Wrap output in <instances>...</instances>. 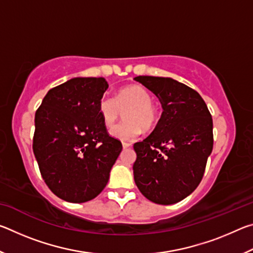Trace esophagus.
<instances>
[{
  "mask_svg": "<svg viewBox=\"0 0 253 253\" xmlns=\"http://www.w3.org/2000/svg\"><path fill=\"white\" fill-rule=\"evenodd\" d=\"M130 146H131V144H130V143H125V142H123V147H124V149L129 148Z\"/></svg>",
  "mask_w": 253,
  "mask_h": 253,
  "instance_id": "esophagus-1",
  "label": "esophagus"
}]
</instances>
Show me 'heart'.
<instances>
[{
  "instance_id": "heart-1",
  "label": "heart",
  "mask_w": 253,
  "mask_h": 253,
  "mask_svg": "<svg viewBox=\"0 0 253 253\" xmlns=\"http://www.w3.org/2000/svg\"><path fill=\"white\" fill-rule=\"evenodd\" d=\"M98 108L102 121L108 127L117 122L122 110L128 108L125 111L126 121L110 130L111 136L125 142L136 139L143 128L151 129L157 119L156 110L152 105L151 93L139 84H130L123 88L116 98L105 93L100 98Z\"/></svg>"
}]
</instances>
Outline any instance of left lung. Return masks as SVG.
Here are the masks:
<instances>
[{"label":"left lung","mask_w":253,"mask_h":253,"mask_svg":"<svg viewBox=\"0 0 253 253\" xmlns=\"http://www.w3.org/2000/svg\"><path fill=\"white\" fill-rule=\"evenodd\" d=\"M160 100L163 113L155 129L134 144V179L154 203H177L193 192L203 177L213 148V122L202 97L172 78L139 76Z\"/></svg>","instance_id":"left-lung-1"}]
</instances>
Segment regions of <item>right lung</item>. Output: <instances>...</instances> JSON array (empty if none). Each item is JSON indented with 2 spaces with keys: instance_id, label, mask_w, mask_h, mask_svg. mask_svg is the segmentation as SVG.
Instances as JSON below:
<instances>
[{
  "instance_id": "right-lung-1",
  "label": "right lung",
  "mask_w": 253,
  "mask_h": 253,
  "mask_svg": "<svg viewBox=\"0 0 253 253\" xmlns=\"http://www.w3.org/2000/svg\"><path fill=\"white\" fill-rule=\"evenodd\" d=\"M107 89L105 78L77 77L50 89L36 113L34 156L46 185L67 202L95 199L123 149L98 108Z\"/></svg>"
}]
</instances>
